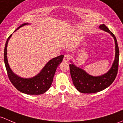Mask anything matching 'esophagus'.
Returning a JSON list of instances; mask_svg holds the SVG:
<instances>
[{"label": "esophagus", "mask_w": 123, "mask_h": 123, "mask_svg": "<svg viewBox=\"0 0 123 123\" xmlns=\"http://www.w3.org/2000/svg\"><path fill=\"white\" fill-rule=\"evenodd\" d=\"M70 59V56L69 55H65L64 57V61L65 62H68Z\"/></svg>", "instance_id": "1"}]
</instances>
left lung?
Listing matches in <instances>:
<instances>
[{"label": "left lung", "instance_id": "obj_1", "mask_svg": "<svg viewBox=\"0 0 123 123\" xmlns=\"http://www.w3.org/2000/svg\"><path fill=\"white\" fill-rule=\"evenodd\" d=\"M99 28L111 34L115 40V58L112 67L107 73L99 77H93L86 73L83 69L69 64L70 74L73 84L80 92L83 93H93L102 91L110 86L116 78L118 69L119 49L117 41L114 34L105 24H102Z\"/></svg>", "mask_w": 123, "mask_h": 123}]
</instances>
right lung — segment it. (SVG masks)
I'll return each instance as SVG.
<instances>
[{"label": "right lung", "instance_id": "right-lung-1", "mask_svg": "<svg viewBox=\"0 0 123 123\" xmlns=\"http://www.w3.org/2000/svg\"><path fill=\"white\" fill-rule=\"evenodd\" d=\"M27 24L28 23L21 25L16 30ZM11 36L12 34L9 36L6 42L4 50V61L9 79L17 90L24 93L27 95H41L44 93L50 88L52 83L56 69L62 61L64 55H60L49 61L36 76L31 79L21 78L12 71L9 66L7 59V45Z\"/></svg>", "mask_w": 123, "mask_h": 123}]
</instances>
